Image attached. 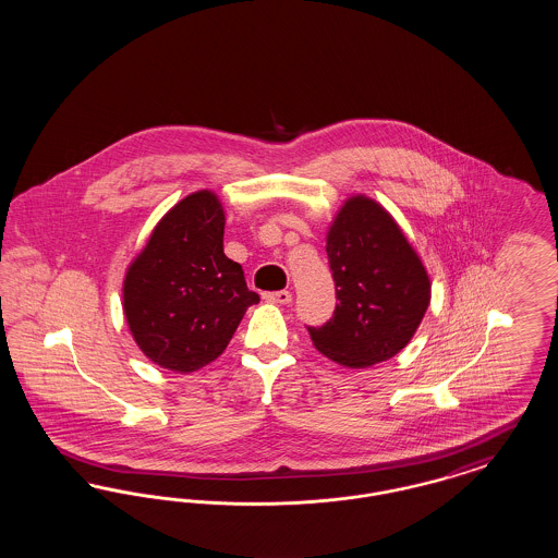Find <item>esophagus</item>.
<instances>
[{
	"instance_id": "34e87169",
	"label": "esophagus",
	"mask_w": 558,
	"mask_h": 558,
	"mask_svg": "<svg viewBox=\"0 0 558 558\" xmlns=\"http://www.w3.org/2000/svg\"><path fill=\"white\" fill-rule=\"evenodd\" d=\"M264 299L276 305H289L292 301L291 291L266 292Z\"/></svg>"
}]
</instances>
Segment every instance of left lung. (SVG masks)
<instances>
[{
    "label": "left lung",
    "mask_w": 558,
    "mask_h": 558,
    "mask_svg": "<svg viewBox=\"0 0 558 558\" xmlns=\"http://www.w3.org/2000/svg\"><path fill=\"white\" fill-rule=\"evenodd\" d=\"M335 316L307 328L322 355L347 368L387 362L410 343L430 303L425 266L391 213L349 196L326 234Z\"/></svg>",
    "instance_id": "obj_1"
}]
</instances>
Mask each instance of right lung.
<instances>
[{"mask_svg": "<svg viewBox=\"0 0 558 558\" xmlns=\"http://www.w3.org/2000/svg\"><path fill=\"white\" fill-rule=\"evenodd\" d=\"M226 213L211 190L187 194L162 215L123 280L133 341L160 368L198 371L217 360L244 312L259 303L223 253Z\"/></svg>", "mask_w": 558, "mask_h": 558, "instance_id": "add662e5", "label": "right lung"}]
</instances>
